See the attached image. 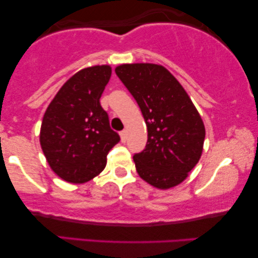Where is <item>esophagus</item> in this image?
<instances>
[{
	"label": "esophagus",
	"instance_id": "obj_1",
	"mask_svg": "<svg viewBox=\"0 0 258 258\" xmlns=\"http://www.w3.org/2000/svg\"><path fill=\"white\" fill-rule=\"evenodd\" d=\"M119 135H121L122 142H125V141H126V130H122V132L119 133Z\"/></svg>",
	"mask_w": 258,
	"mask_h": 258
}]
</instances>
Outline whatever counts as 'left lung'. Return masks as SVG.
Listing matches in <instances>:
<instances>
[{
  "label": "left lung",
  "instance_id": "obj_1",
  "mask_svg": "<svg viewBox=\"0 0 258 258\" xmlns=\"http://www.w3.org/2000/svg\"><path fill=\"white\" fill-rule=\"evenodd\" d=\"M115 73L136 100L147 124L146 149L134 155L140 177L158 189L179 184L199 163L206 137L192 101L163 66L121 64Z\"/></svg>",
  "mask_w": 258,
  "mask_h": 258
}]
</instances>
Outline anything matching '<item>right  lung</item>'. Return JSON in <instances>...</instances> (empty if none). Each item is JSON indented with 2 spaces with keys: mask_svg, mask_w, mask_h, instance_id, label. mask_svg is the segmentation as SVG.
Returning a JSON list of instances; mask_svg holds the SVG:
<instances>
[{
  "mask_svg": "<svg viewBox=\"0 0 258 258\" xmlns=\"http://www.w3.org/2000/svg\"><path fill=\"white\" fill-rule=\"evenodd\" d=\"M110 66L84 68L63 84L42 119L40 143L51 170L67 182L84 183L105 168L107 155L119 142L100 98Z\"/></svg>",
  "mask_w": 258,
  "mask_h": 258,
  "instance_id": "1",
  "label": "right lung"
}]
</instances>
